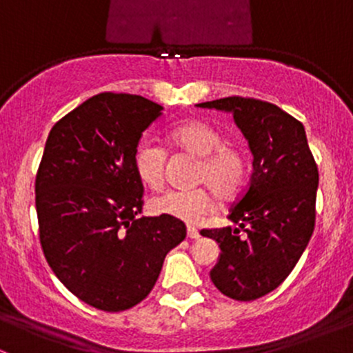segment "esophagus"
<instances>
[{
    "mask_svg": "<svg viewBox=\"0 0 353 353\" xmlns=\"http://www.w3.org/2000/svg\"><path fill=\"white\" fill-rule=\"evenodd\" d=\"M188 237H190V239H199V232L196 229H193V227H190V229H188Z\"/></svg>",
    "mask_w": 353,
    "mask_h": 353,
    "instance_id": "obj_1",
    "label": "esophagus"
}]
</instances>
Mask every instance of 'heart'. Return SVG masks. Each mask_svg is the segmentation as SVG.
I'll return each mask as SVG.
<instances>
[{
  "instance_id": "b5f03b06",
  "label": "heart",
  "mask_w": 353,
  "mask_h": 353,
  "mask_svg": "<svg viewBox=\"0 0 353 353\" xmlns=\"http://www.w3.org/2000/svg\"><path fill=\"white\" fill-rule=\"evenodd\" d=\"M167 143L177 154L199 159L196 183L210 190L167 191L150 199L152 213L199 225L219 208L216 192L223 199H234L241 193L248 174L245 155L241 147L223 141V134L215 126L198 119L184 121L169 131ZM165 152L159 145L140 141L133 155L138 181L148 190H160L165 183Z\"/></svg>"
}]
</instances>
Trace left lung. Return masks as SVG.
I'll list each match as a JSON object with an SVG mask.
<instances>
[{"instance_id":"1","label":"left lung","mask_w":353,"mask_h":353,"mask_svg":"<svg viewBox=\"0 0 353 353\" xmlns=\"http://www.w3.org/2000/svg\"><path fill=\"white\" fill-rule=\"evenodd\" d=\"M230 112L248 140L252 174L230 210L236 229L201 230L220 248L213 285L236 301H254L290 275L314 230L319 174L302 123L270 102L225 97L196 104Z\"/></svg>"}]
</instances>
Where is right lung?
<instances>
[{"label": "right lung", "mask_w": 353, "mask_h": 353, "mask_svg": "<svg viewBox=\"0 0 353 353\" xmlns=\"http://www.w3.org/2000/svg\"><path fill=\"white\" fill-rule=\"evenodd\" d=\"M162 105L130 94L94 95L52 126L35 177L39 236L59 282L85 304L119 312L154 288L186 225L141 216L133 155Z\"/></svg>", "instance_id": "add662e5"}]
</instances>
